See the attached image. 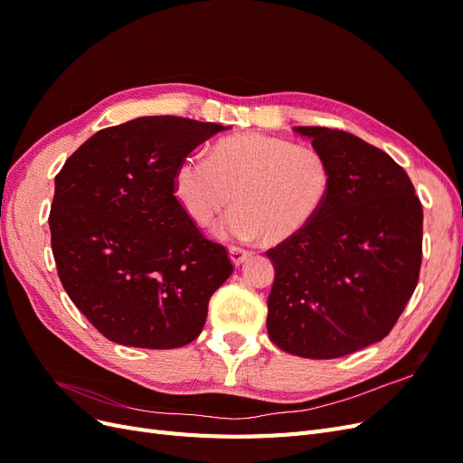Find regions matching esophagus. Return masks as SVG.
I'll use <instances>...</instances> for the list:
<instances>
[{
  "instance_id": "1",
  "label": "esophagus",
  "mask_w": 463,
  "mask_h": 463,
  "mask_svg": "<svg viewBox=\"0 0 463 463\" xmlns=\"http://www.w3.org/2000/svg\"><path fill=\"white\" fill-rule=\"evenodd\" d=\"M249 257H250V250L241 249V247H230V259H232V262H233L235 266L243 264Z\"/></svg>"
}]
</instances>
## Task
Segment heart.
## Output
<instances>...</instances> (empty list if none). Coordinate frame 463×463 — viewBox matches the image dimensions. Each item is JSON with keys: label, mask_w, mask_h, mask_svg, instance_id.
I'll return each instance as SVG.
<instances>
[{"label": "heart", "mask_w": 463, "mask_h": 463, "mask_svg": "<svg viewBox=\"0 0 463 463\" xmlns=\"http://www.w3.org/2000/svg\"><path fill=\"white\" fill-rule=\"evenodd\" d=\"M332 185V165L320 150L262 133L223 138L210 158L189 154L174 174L175 197L197 226H208L235 201L216 228L232 241L293 240L320 216Z\"/></svg>", "instance_id": "heart-1"}]
</instances>
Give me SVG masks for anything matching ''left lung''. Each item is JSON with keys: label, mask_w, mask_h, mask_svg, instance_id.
<instances>
[{"label": "left lung", "mask_w": 463, "mask_h": 463, "mask_svg": "<svg viewBox=\"0 0 463 463\" xmlns=\"http://www.w3.org/2000/svg\"><path fill=\"white\" fill-rule=\"evenodd\" d=\"M334 174L330 199L299 235L270 249V340L307 359L344 357L381 342L413 296L423 208L403 167L363 138L293 128Z\"/></svg>", "instance_id": "8db88e82"}]
</instances>
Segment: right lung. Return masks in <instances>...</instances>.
<instances>
[{
	"label": "right lung",
	"mask_w": 463,
	"mask_h": 463,
	"mask_svg": "<svg viewBox=\"0 0 463 463\" xmlns=\"http://www.w3.org/2000/svg\"><path fill=\"white\" fill-rule=\"evenodd\" d=\"M218 123L146 116L92 135L55 175L52 250L67 296L108 340L172 349L201 334L233 272L175 199L174 174Z\"/></svg>",
	"instance_id": "right-lung-1"
}]
</instances>
